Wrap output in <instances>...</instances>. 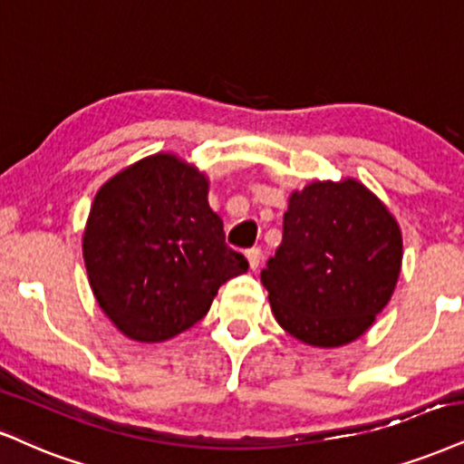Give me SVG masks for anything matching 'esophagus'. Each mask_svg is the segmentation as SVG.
I'll use <instances>...</instances> for the list:
<instances>
[{
	"mask_svg": "<svg viewBox=\"0 0 464 464\" xmlns=\"http://www.w3.org/2000/svg\"><path fill=\"white\" fill-rule=\"evenodd\" d=\"M245 256H247L251 271H256V268H258V265H260V260H262V251L258 247H251V249L245 251Z\"/></svg>",
	"mask_w": 464,
	"mask_h": 464,
	"instance_id": "obj_1",
	"label": "esophagus"
}]
</instances>
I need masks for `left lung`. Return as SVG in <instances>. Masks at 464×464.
Wrapping results in <instances>:
<instances>
[{
    "label": "left lung",
    "instance_id": "obj_1",
    "mask_svg": "<svg viewBox=\"0 0 464 464\" xmlns=\"http://www.w3.org/2000/svg\"><path fill=\"white\" fill-rule=\"evenodd\" d=\"M402 266L398 221L359 180H316L293 191L284 238L260 279L279 327L335 348L372 327Z\"/></svg>",
    "mask_w": 464,
    "mask_h": 464
}]
</instances>
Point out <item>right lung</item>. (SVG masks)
Segmentation results:
<instances>
[{"label": "right lung", "instance_id": "right-lung-1", "mask_svg": "<svg viewBox=\"0 0 464 464\" xmlns=\"http://www.w3.org/2000/svg\"><path fill=\"white\" fill-rule=\"evenodd\" d=\"M90 288L135 342H165L202 320L217 290L247 273L208 206V179L176 154L141 159L96 193L83 232Z\"/></svg>", "mask_w": 464, "mask_h": 464}]
</instances>
